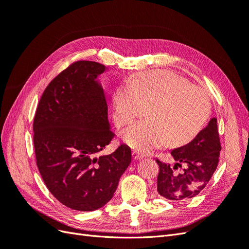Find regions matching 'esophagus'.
Returning a JSON list of instances; mask_svg holds the SVG:
<instances>
[{
  "mask_svg": "<svg viewBox=\"0 0 249 249\" xmlns=\"http://www.w3.org/2000/svg\"><path fill=\"white\" fill-rule=\"evenodd\" d=\"M132 156H133V158H134L135 160H141V159H143V158L145 157V155H143L142 153L138 152V150H133Z\"/></svg>",
  "mask_w": 249,
  "mask_h": 249,
  "instance_id": "obj_1",
  "label": "esophagus"
}]
</instances>
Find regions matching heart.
<instances>
[{"label":"heart","mask_w":249,"mask_h":249,"mask_svg":"<svg viewBox=\"0 0 249 249\" xmlns=\"http://www.w3.org/2000/svg\"><path fill=\"white\" fill-rule=\"evenodd\" d=\"M118 125L141 120L124 132V140L141 153H149L168 142L170 146L187 144L197 136L211 113L208 94L179 74L152 71L134 76L114 94Z\"/></svg>","instance_id":"obj_1"}]
</instances>
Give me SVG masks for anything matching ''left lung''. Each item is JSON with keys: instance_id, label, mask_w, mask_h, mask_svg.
Wrapping results in <instances>:
<instances>
[{"instance_id": "8db88e82", "label": "left lung", "mask_w": 249, "mask_h": 249, "mask_svg": "<svg viewBox=\"0 0 249 249\" xmlns=\"http://www.w3.org/2000/svg\"><path fill=\"white\" fill-rule=\"evenodd\" d=\"M220 150L217 118L214 117L191 142L171 150V156L176 161L173 166L156 160L160 167L157 178L158 193L173 201L196 196L215 172ZM178 168L182 170L178 172Z\"/></svg>"}]
</instances>
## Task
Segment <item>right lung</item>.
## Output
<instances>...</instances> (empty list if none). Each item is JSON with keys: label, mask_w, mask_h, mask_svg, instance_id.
<instances>
[{"label": "right lung", "mask_w": 249, "mask_h": 249, "mask_svg": "<svg viewBox=\"0 0 249 249\" xmlns=\"http://www.w3.org/2000/svg\"><path fill=\"white\" fill-rule=\"evenodd\" d=\"M105 71V65L86 60L71 64L44 89L33 122L36 164L44 184L62 205L84 212L113 197L132 160L125 144L100 155L115 135L95 80Z\"/></svg>", "instance_id": "1"}]
</instances>
